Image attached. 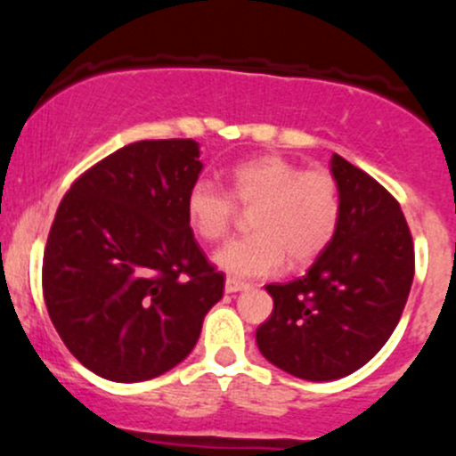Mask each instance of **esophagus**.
<instances>
[{
    "label": "esophagus",
    "mask_w": 456,
    "mask_h": 456,
    "mask_svg": "<svg viewBox=\"0 0 456 456\" xmlns=\"http://www.w3.org/2000/svg\"><path fill=\"white\" fill-rule=\"evenodd\" d=\"M244 289H248V285H246V282H240L235 279L224 281V291H227V294H238V291H244Z\"/></svg>",
    "instance_id": "34e87169"
}]
</instances>
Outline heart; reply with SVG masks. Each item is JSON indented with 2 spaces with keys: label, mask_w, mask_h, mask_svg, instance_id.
Here are the masks:
<instances>
[{
  "label": "heart",
  "mask_w": 456,
  "mask_h": 456,
  "mask_svg": "<svg viewBox=\"0 0 456 456\" xmlns=\"http://www.w3.org/2000/svg\"><path fill=\"white\" fill-rule=\"evenodd\" d=\"M235 201L255 208L250 238L232 240L214 253V264L232 279L250 281L279 274L289 259L294 268L311 264L332 242L341 216V197L326 169H302L294 160L265 154L242 160L229 171ZM192 232L208 242L221 240L235 218L229 192L199 177L186 192Z\"/></svg>",
  "instance_id": "obj_1"
}]
</instances>
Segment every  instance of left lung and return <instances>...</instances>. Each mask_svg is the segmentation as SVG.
<instances>
[{"mask_svg": "<svg viewBox=\"0 0 456 456\" xmlns=\"http://www.w3.org/2000/svg\"><path fill=\"white\" fill-rule=\"evenodd\" d=\"M341 216L332 242L302 279L265 285L274 300L257 328L264 358L308 381L341 379L384 347L413 281L411 233L396 199L332 154Z\"/></svg>", "mask_w": 456, "mask_h": 456, "instance_id": "left-lung-1", "label": "left lung"}]
</instances>
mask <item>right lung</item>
<instances>
[{
	"label": "right lung",
	"instance_id": "add662e5",
	"mask_svg": "<svg viewBox=\"0 0 456 456\" xmlns=\"http://www.w3.org/2000/svg\"><path fill=\"white\" fill-rule=\"evenodd\" d=\"M192 139L137 141L72 184L43 259L51 322L70 354L109 381L134 384L192 352L224 276L186 216L199 180Z\"/></svg>",
	"mask_w": 456,
	"mask_h": 456
}]
</instances>
